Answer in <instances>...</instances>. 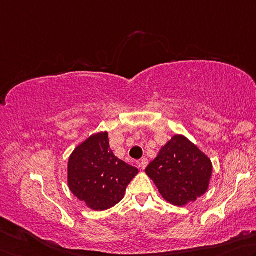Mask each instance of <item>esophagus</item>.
<instances>
[{"label": "esophagus", "instance_id": "obj_1", "mask_svg": "<svg viewBox=\"0 0 256 256\" xmlns=\"http://www.w3.org/2000/svg\"><path fill=\"white\" fill-rule=\"evenodd\" d=\"M147 165H148V160L147 158H142L140 163H138V166H140L142 170H144Z\"/></svg>", "mask_w": 256, "mask_h": 256}]
</instances>
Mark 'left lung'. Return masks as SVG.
<instances>
[{"mask_svg":"<svg viewBox=\"0 0 256 256\" xmlns=\"http://www.w3.org/2000/svg\"><path fill=\"white\" fill-rule=\"evenodd\" d=\"M145 172L165 200L182 207L207 191L212 165L184 136L176 135L160 150Z\"/></svg>","mask_w":256,"mask_h":256,"instance_id":"left-lung-1","label":"left lung"}]
</instances>
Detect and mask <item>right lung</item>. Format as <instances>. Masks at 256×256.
<instances>
[{"mask_svg":"<svg viewBox=\"0 0 256 256\" xmlns=\"http://www.w3.org/2000/svg\"><path fill=\"white\" fill-rule=\"evenodd\" d=\"M138 173L136 168L116 158L108 132L88 138L70 155L68 186L73 194L93 210L114 207Z\"/></svg>","mask_w":256,"mask_h":256,"instance_id":"obj_1","label":"right lung"}]
</instances>
